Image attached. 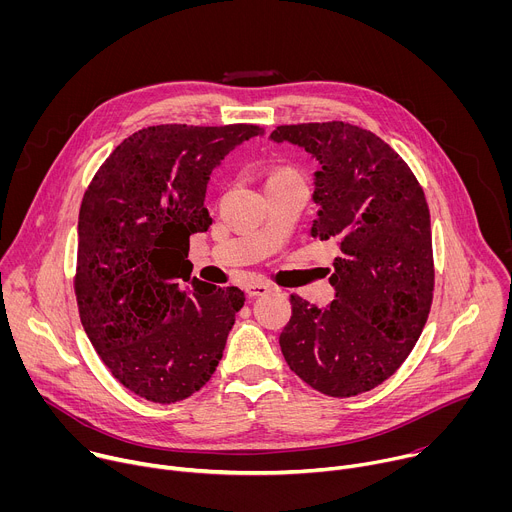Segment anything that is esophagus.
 Masks as SVG:
<instances>
[{"instance_id":"1","label":"esophagus","mask_w":512,"mask_h":512,"mask_svg":"<svg viewBox=\"0 0 512 512\" xmlns=\"http://www.w3.org/2000/svg\"><path fill=\"white\" fill-rule=\"evenodd\" d=\"M245 291H247L249 298H257V296L269 294L271 287H269L267 283H263V281H255V283H249V285L245 287Z\"/></svg>"}]
</instances>
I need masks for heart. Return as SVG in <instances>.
Segmentation results:
<instances>
[{
    "instance_id": "b5f03b06",
    "label": "heart",
    "mask_w": 512,
    "mask_h": 512,
    "mask_svg": "<svg viewBox=\"0 0 512 512\" xmlns=\"http://www.w3.org/2000/svg\"><path fill=\"white\" fill-rule=\"evenodd\" d=\"M277 176H294V172H291V170H275L269 178H277Z\"/></svg>"
}]
</instances>
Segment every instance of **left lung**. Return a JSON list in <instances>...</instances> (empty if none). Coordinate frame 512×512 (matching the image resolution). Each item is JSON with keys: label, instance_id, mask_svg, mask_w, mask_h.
Masks as SVG:
<instances>
[{"label": "left lung", "instance_id": "1", "mask_svg": "<svg viewBox=\"0 0 512 512\" xmlns=\"http://www.w3.org/2000/svg\"><path fill=\"white\" fill-rule=\"evenodd\" d=\"M271 139L320 162L312 237L340 249L330 306L291 294L283 358L324 395L371 391L405 362L429 316L435 271L423 188L389 143L346 121L279 125Z\"/></svg>", "mask_w": 512, "mask_h": 512}]
</instances>
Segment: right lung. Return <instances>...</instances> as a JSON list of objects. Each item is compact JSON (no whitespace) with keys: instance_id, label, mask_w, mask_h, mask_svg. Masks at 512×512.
<instances>
[{"instance_id":"obj_1","label":"right lung","mask_w":512,"mask_h":512,"mask_svg":"<svg viewBox=\"0 0 512 512\" xmlns=\"http://www.w3.org/2000/svg\"><path fill=\"white\" fill-rule=\"evenodd\" d=\"M263 133L249 123L152 125L123 139L91 180L79 212L75 294L83 328L131 393L176 403L200 391L223 358L239 287L190 277V235L212 170Z\"/></svg>"}]
</instances>
